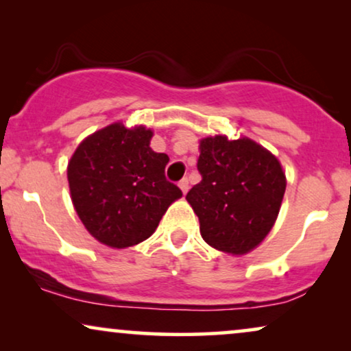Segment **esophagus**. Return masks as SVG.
Segmentation results:
<instances>
[{
	"mask_svg": "<svg viewBox=\"0 0 351 351\" xmlns=\"http://www.w3.org/2000/svg\"><path fill=\"white\" fill-rule=\"evenodd\" d=\"M179 186H180V190L184 191V195L186 193V191H189V179H186V177H184V179H182L180 182H179Z\"/></svg>",
	"mask_w": 351,
	"mask_h": 351,
	"instance_id": "obj_1",
	"label": "esophagus"
}]
</instances>
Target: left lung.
Listing matches in <instances>:
<instances>
[{"label":"left lung","instance_id":"1","mask_svg":"<svg viewBox=\"0 0 351 351\" xmlns=\"http://www.w3.org/2000/svg\"><path fill=\"white\" fill-rule=\"evenodd\" d=\"M201 182L186 201L199 219L201 237L219 251L241 256L270 232L286 190V176L270 152L223 136L199 142Z\"/></svg>","mask_w":351,"mask_h":351}]
</instances>
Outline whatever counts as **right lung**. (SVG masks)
<instances>
[{
	"mask_svg": "<svg viewBox=\"0 0 351 351\" xmlns=\"http://www.w3.org/2000/svg\"><path fill=\"white\" fill-rule=\"evenodd\" d=\"M153 132L121 123L94 132L69 162L76 214L100 243L129 247L150 238L182 190L166 179V153L150 148Z\"/></svg>",
	"mask_w": 351,
	"mask_h": 351,
	"instance_id": "add662e5",
	"label": "right lung"
}]
</instances>
